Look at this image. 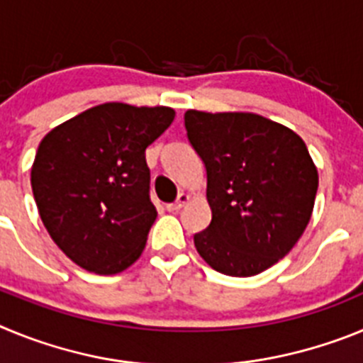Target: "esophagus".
Masks as SVG:
<instances>
[{"label":"esophagus","instance_id":"34e87169","mask_svg":"<svg viewBox=\"0 0 363 363\" xmlns=\"http://www.w3.org/2000/svg\"><path fill=\"white\" fill-rule=\"evenodd\" d=\"M189 203V194H185V192H182V194H178V198H176L174 203H169L167 205V211H171V213H174V211H179L182 207H185V205Z\"/></svg>","mask_w":363,"mask_h":363}]
</instances>
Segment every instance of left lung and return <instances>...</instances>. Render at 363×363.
<instances>
[{"label":"left lung","instance_id":"left-lung-1","mask_svg":"<svg viewBox=\"0 0 363 363\" xmlns=\"http://www.w3.org/2000/svg\"><path fill=\"white\" fill-rule=\"evenodd\" d=\"M207 171L209 227L194 245L214 271L255 277L284 258L311 220L318 171L306 143L252 112H185Z\"/></svg>","mask_w":363,"mask_h":363}]
</instances>
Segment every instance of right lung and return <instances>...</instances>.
Here are the masks:
<instances>
[{"mask_svg": "<svg viewBox=\"0 0 363 363\" xmlns=\"http://www.w3.org/2000/svg\"><path fill=\"white\" fill-rule=\"evenodd\" d=\"M174 120L171 107L104 104L41 140L30 172L45 229L85 271L133 265L158 216L145 149Z\"/></svg>", "mask_w": 363, "mask_h": 363, "instance_id": "obj_1", "label": "right lung"}]
</instances>
